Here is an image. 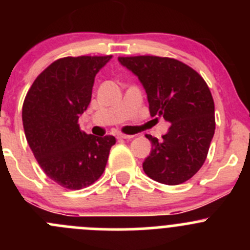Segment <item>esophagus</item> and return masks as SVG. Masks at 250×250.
<instances>
[{"label": "esophagus", "instance_id": "1", "mask_svg": "<svg viewBox=\"0 0 250 250\" xmlns=\"http://www.w3.org/2000/svg\"><path fill=\"white\" fill-rule=\"evenodd\" d=\"M117 138H118V139H132L133 135L122 134V133H120V134H117Z\"/></svg>", "mask_w": 250, "mask_h": 250}]
</instances>
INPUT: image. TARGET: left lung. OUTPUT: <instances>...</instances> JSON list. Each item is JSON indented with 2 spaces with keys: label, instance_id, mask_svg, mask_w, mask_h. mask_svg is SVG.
<instances>
[{
  "label": "left lung",
  "instance_id": "8db88e82",
  "mask_svg": "<svg viewBox=\"0 0 250 250\" xmlns=\"http://www.w3.org/2000/svg\"><path fill=\"white\" fill-rule=\"evenodd\" d=\"M118 62L139 78L151 116L170 123L161 141L146 135L152 147L144 172L166 185L185 183L203 166L215 130L208 85L195 70L172 58L120 57Z\"/></svg>",
  "mask_w": 250,
  "mask_h": 250
}]
</instances>
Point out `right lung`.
Instances as JSON below:
<instances>
[{
    "instance_id": "obj_1",
    "label": "right lung",
    "mask_w": 250,
    "mask_h": 250,
    "mask_svg": "<svg viewBox=\"0 0 250 250\" xmlns=\"http://www.w3.org/2000/svg\"><path fill=\"white\" fill-rule=\"evenodd\" d=\"M112 55L55 60L32 83L22 104L27 144L46 175L60 186L92 185L106 167L112 135L82 132L78 118L87 110L94 78Z\"/></svg>"
}]
</instances>
